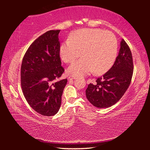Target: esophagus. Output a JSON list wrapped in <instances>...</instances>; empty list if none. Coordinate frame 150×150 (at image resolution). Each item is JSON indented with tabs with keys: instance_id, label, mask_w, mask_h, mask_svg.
Returning a JSON list of instances; mask_svg holds the SVG:
<instances>
[{
	"instance_id": "obj_1",
	"label": "esophagus",
	"mask_w": 150,
	"mask_h": 150,
	"mask_svg": "<svg viewBox=\"0 0 150 150\" xmlns=\"http://www.w3.org/2000/svg\"><path fill=\"white\" fill-rule=\"evenodd\" d=\"M77 77H75V76H69V80H72V79H76Z\"/></svg>"
}]
</instances>
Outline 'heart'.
I'll return each mask as SVG.
<instances>
[{
	"mask_svg": "<svg viewBox=\"0 0 150 150\" xmlns=\"http://www.w3.org/2000/svg\"><path fill=\"white\" fill-rule=\"evenodd\" d=\"M73 63L67 69L69 74L81 77L95 71L104 73L113 65L117 54V42L113 34L97 28H83L71 34L69 40L62 43L59 49L61 59Z\"/></svg>",
	"mask_w": 150,
	"mask_h": 150,
	"instance_id": "b5f03b06",
	"label": "heart"
}]
</instances>
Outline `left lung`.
Masks as SVG:
<instances>
[{
	"label": "left lung",
	"instance_id": "8db88e82",
	"mask_svg": "<svg viewBox=\"0 0 150 150\" xmlns=\"http://www.w3.org/2000/svg\"><path fill=\"white\" fill-rule=\"evenodd\" d=\"M115 63L103 77L90 83L85 91L88 100L99 108H108L116 104L124 95L130 84L133 74L131 51L123 39Z\"/></svg>",
	"mask_w": 150,
	"mask_h": 150
}]
</instances>
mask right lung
<instances>
[{"mask_svg":"<svg viewBox=\"0 0 150 150\" xmlns=\"http://www.w3.org/2000/svg\"><path fill=\"white\" fill-rule=\"evenodd\" d=\"M60 30H50L30 45L22 59L21 86L30 106L43 116L57 114L67 79L58 81L64 72L59 49Z\"/></svg>","mask_w":150,"mask_h":150,"instance_id":"obj_1","label":"right lung"}]
</instances>
